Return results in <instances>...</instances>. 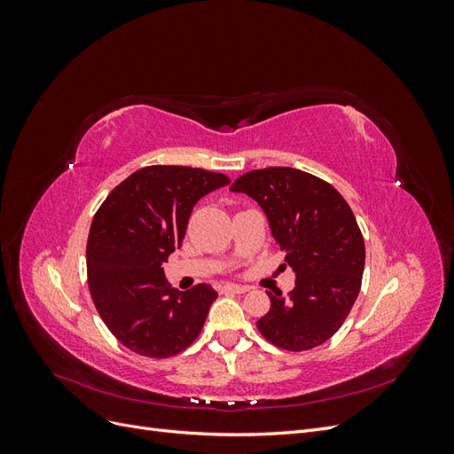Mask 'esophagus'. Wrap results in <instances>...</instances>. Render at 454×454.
Listing matches in <instances>:
<instances>
[{
    "label": "esophagus",
    "instance_id": "obj_1",
    "mask_svg": "<svg viewBox=\"0 0 454 454\" xmlns=\"http://www.w3.org/2000/svg\"><path fill=\"white\" fill-rule=\"evenodd\" d=\"M248 290H250L248 286H237V284H225V286H222V294L242 295V294H246Z\"/></svg>",
    "mask_w": 454,
    "mask_h": 454
}]
</instances>
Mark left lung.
<instances>
[{"label":"left lung","mask_w":454,"mask_h":454,"mask_svg":"<svg viewBox=\"0 0 454 454\" xmlns=\"http://www.w3.org/2000/svg\"><path fill=\"white\" fill-rule=\"evenodd\" d=\"M231 191L263 208L295 270L287 297L267 294L270 309L257 320L259 333L290 352L320 347L339 332L362 287L365 244L348 202L332 184L290 167L246 172Z\"/></svg>","instance_id":"1"}]
</instances>
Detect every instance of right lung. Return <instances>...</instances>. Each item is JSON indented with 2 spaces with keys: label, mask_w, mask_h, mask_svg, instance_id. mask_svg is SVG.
<instances>
[{
  "label": "right lung",
  "mask_w": 454,
  "mask_h": 454,
  "mask_svg": "<svg viewBox=\"0 0 454 454\" xmlns=\"http://www.w3.org/2000/svg\"><path fill=\"white\" fill-rule=\"evenodd\" d=\"M229 182L225 174L153 164L121 182L94 214L87 240L90 297L129 350L170 358L202 332L217 294L208 284L174 290L162 265L182 246L193 206Z\"/></svg>",
  "instance_id": "1"
}]
</instances>
